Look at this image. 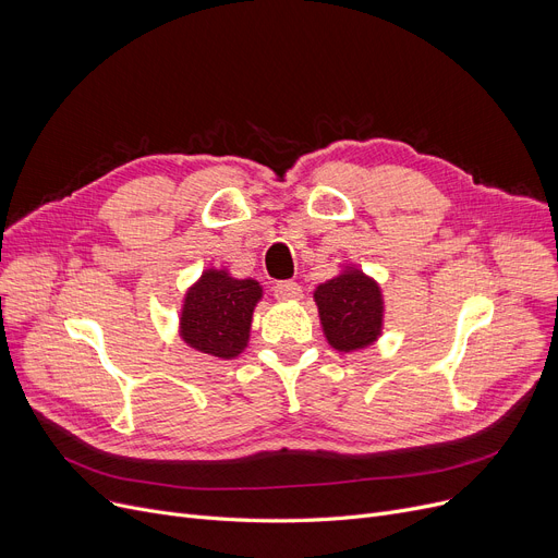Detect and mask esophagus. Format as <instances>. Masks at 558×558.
Wrapping results in <instances>:
<instances>
[{"instance_id": "34e87169", "label": "esophagus", "mask_w": 558, "mask_h": 558, "mask_svg": "<svg viewBox=\"0 0 558 558\" xmlns=\"http://www.w3.org/2000/svg\"><path fill=\"white\" fill-rule=\"evenodd\" d=\"M274 294H276V299H280V301H296V299L303 296V289H301V284L294 282V280H282V282H276Z\"/></svg>"}]
</instances>
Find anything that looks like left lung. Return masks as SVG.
<instances>
[{"label":"left lung","instance_id":"left-lung-1","mask_svg":"<svg viewBox=\"0 0 558 558\" xmlns=\"http://www.w3.org/2000/svg\"><path fill=\"white\" fill-rule=\"evenodd\" d=\"M320 326L339 353L371 345L383 332V291L357 269H345L314 291Z\"/></svg>","mask_w":558,"mask_h":558}]
</instances>
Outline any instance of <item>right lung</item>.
Wrapping results in <instances>:
<instances>
[{"label":"right lung","mask_w":558,"mask_h":558,"mask_svg":"<svg viewBox=\"0 0 558 558\" xmlns=\"http://www.w3.org/2000/svg\"><path fill=\"white\" fill-rule=\"evenodd\" d=\"M259 299V282L208 269L185 296L181 314L185 343L219 360L238 357L246 348L253 310Z\"/></svg>","instance_id":"add662e5"}]
</instances>
